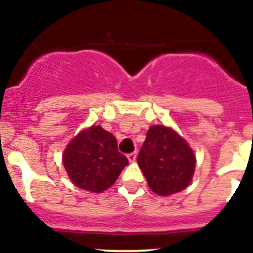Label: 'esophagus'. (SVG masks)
Here are the masks:
<instances>
[{
  "label": "esophagus",
  "mask_w": 253,
  "mask_h": 253,
  "mask_svg": "<svg viewBox=\"0 0 253 253\" xmlns=\"http://www.w3.org/2000/svg\"><path fill=\"white\" fill-rule=\"evenodd\" d=\"M127 158H128V160L131 163H133V162H136V158H137V153L136 152H132V153H129L128 155H127Z\"/></svg>",
  "instance_id": "obj_1"
}]
</instances>
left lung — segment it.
<instances>
[{
	"mask_svg": "<svg viewBox=\"0 0 253 253\" xmlns=\"http://www.w3.org/2000/svg\"><path fill=\"white\" fill-rule=\"evenodd\" d=\"M137 163L153 192L169 196L190 185L196 157L190 145L175 131L152 126L147 132Z\"/></svg>",
	"mask_w": 253,
	"mask_h": 253,
	"instance_id": "1",
	"label": "left lung"
}]
</instances>
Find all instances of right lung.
<instances>
[{"mask_svg":"<svg viewBox=\"0 0 253 253\" xmlns=\"http://www.w3.org/2000/svg\"><path fill=\"white\" fill-rule=\"evenodd\" d=\"M127 164L114 134L100 126L82 131L63 153V165L72 182L91 192L108 190Z\"/></svg>","mask_w":253,"mask_h":253,"instance_id":"add662e5","label":"right lung"}]
</instances>
